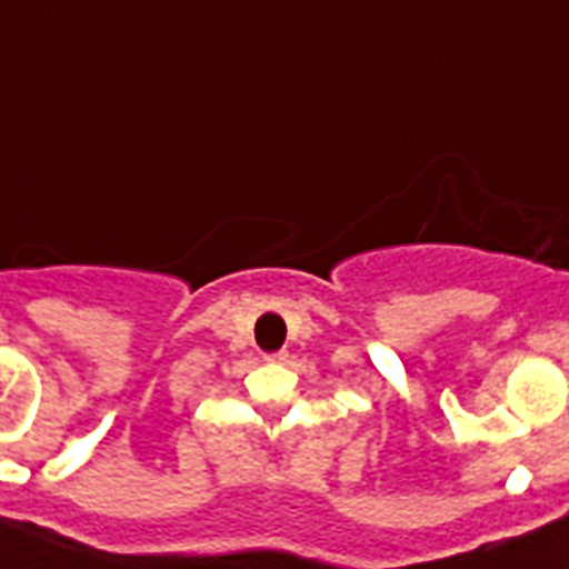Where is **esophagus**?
Here are the masks:
<instances>
[{
    "label": "esophagus",
    "mask_w": 569,
    "mask_h": 569,
    "mask_svg": "<svg viewBox=\"0 0 569 569\" xmlns=\"http://www.w3.org/2000/svg\"><path fill=\"white\" fill-rule=\"evenodd\" d=\"M267 359H270V362H288V350H279V353L267 356Z\"/></svg>",
    "instance_id": "34e87169"
}]
</instances>
